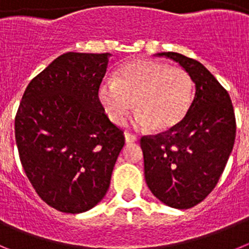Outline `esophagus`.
I'll use <instances>...</instances> for the list:
<instances>
[{
	"label": "esophagus",
	"mask_w": 249,
	"mask_h": 249,
	"mask_svg": "<svg viewBox=\"0 0 249 249\" xmlns=\"http://www.w3.org/2000/svg\"><path fill=\"white\" fill-rule=\"evenodd\" d=\"M124 141H126V143H135V142L138 141V137L135 135H132V133L126 132V133H124Z\"/></svg>",
	"instance_id": "1"
}]
</instances>
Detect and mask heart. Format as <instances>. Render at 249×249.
<instances>
[{
	"label": "heart",
	"mask_w": 249,
	"mask_h": 249,
	"mask_svg": "<svg viewBox=\"0 0 249 249\" xmlns=\"http://www.w3.org/2000/svg\"><path fill=\"white\" fill-rule=\"evenodd\" d=\"M193 81L184 70L152 59H135L121 66L114 81L100 83L97 97L103 111L116 124L127 113L138 109L133 117L137 127L166 132L177 127L191 108Z\"/></svg>",
	"instance_id": "heart-1"
}]
</instances>
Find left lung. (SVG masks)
<instances>
[{
	"instance_id": "obj_1",
	"label": "left lung",
	"mask_w": 249,
	"mask_h": 249,
	"mask_svg": "<svg viewBox=\"0 0 249 249\" xmlns=\"http://www.w3.org/2000/svg\"><path fill=\"white\" fill-rule=\"evenodd\" d=\"M179 63L196 85L191 108L177 127L141 138L144 178L156 198L187 210L203 201L218 182L236 138L230 94L202 63L177 52H160Z\"/></svg>"
}]
</instances>
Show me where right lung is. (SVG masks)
I'll return each mask as SVG.
<instances>
[{
	"label": "right lung",
	"mask_w": 249,
	"mask_h": 249,
	"mask_svg": "<svg viewBox=\"0 0 249 249\" xmlns=\"http://www.w3.org/2000/svg\"><path fill=\"white\" fill-rule=\"evenodd\" d=\"M111 56L61 54L28 83L19 103L15 136L23 171L61 212L82 213L102 201L124 146L97 97Z\"/></svg>",
	"instance_id": "1"
}]
</instances>
